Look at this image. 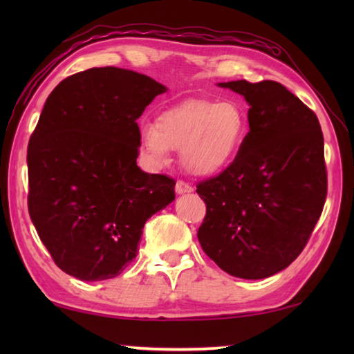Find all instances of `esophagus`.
<instances>
[{
	"label": "esophagus",
	"instance_id": "34e87169",
	"mask_svg": "<svg viewBox=\"0 0 354 354\" xmlns=\"http://www.w3.org/2000/svg\"><path fill=\"white\" fill-rule=\"evenodd\" d=\"M175 192L178 195H184V194H190V192H194V189H192V185H189L187 183L178 181L175 185Z\"/></svg>",
	"mask_w": 354,
	"mask_h": 354
}]
</instances>
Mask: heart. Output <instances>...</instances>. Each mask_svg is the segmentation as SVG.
Segmentation results:
<instances>
[{
	"label": "heart",
	"instance_id": "obj_1",
	"mask_svg": "<svg viewBox=\"0 0 354 354\" xmlns=\"http://www.w3.org/2000/svg\"><path fill=\"white\" fill-rule=\"evenodd\" d=\"M248 118L236 101L190 100L159 113L156 124H143L140 151L153 167L170 160V149H181V164L190 175L214 176L241 151Z\"/></svg>",
	"mask_w": 354,
	"mask_h": 354
}]
</instances>
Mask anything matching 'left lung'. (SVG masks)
Masks as SVG:
<instances>
[{"label":"left lung","mask_w":354,"mask_h":354,"mask_svg":"<svg viewBox=\"0 0 354 354\" xmlns=\"http://www.w3.org/2000/svg\"><path fill=\"white\" fill-rule=\"evenodd\" d=\"M247 101L250 133L234 162L196 185L205 253L226 273L263 279L297 259L326 200L319 118L283 84L218 82Z\"/></svg>","instance_id":"obj_1"}]
</instances>
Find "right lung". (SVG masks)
<instances>
[{
	"label": "right lung",
	"mask_w": 354,
	"mask_h": 354,
	"mask_svg": "<svg viewBox=\"0 0 354 354\" xmlns=\"http://www.w3.org/2000/svg\"><path fill=\"white\" fill-rule=\"evenodd\" d=\"M167 92L133 70L88 68L46 98L28 147L29 215L56 266L81 281L118 277L175 181L140 170L139 118Z\"/></svg>",
	"instance_id": "obj_1"
}]
</instances>
